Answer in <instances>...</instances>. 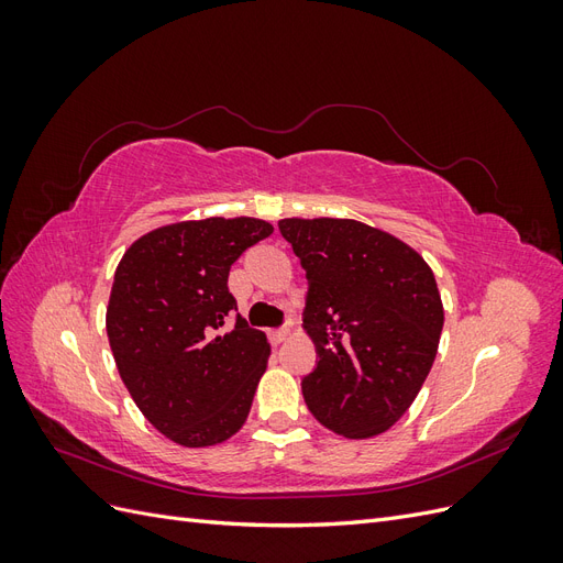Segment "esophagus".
I'll return each mask as SVG.
<instances>
[{
    "instance_id": "esophagus-1",
    "label": "esophagus",
    "mask_w": 563,
    "mask_h": 563,
    "mask_svg": "<svg viewBox=\"0 0 563 563\" xmlns=\"http://www.w3.org/2000/svg\"><path fill=\"white\" fill-rule=\"evenodd\" d=\"M288 335H291V333H288V329H275V331H269L272 345H282Z\"/></svg>"
}]
</instances>
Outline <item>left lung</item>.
Instances as JSON below:
<instances>
[{
    "label": "left lung",
    "instance_id": "left-lung-1",
    "mask_svg": "<svg viewBox=\"0 0 563 563\" xmlns=\"http://www.w3.org/2000/svg\"><path fill=\"white\" fill-rule=\"evenodd\" d=\"M308 277L302 327L319 362L302 378L312 416L335 434L389 430L434 364L444 305L422 255L347 218H284Z\"/></svg>",
    "mask_w": 563,
    "mask_h": 563
}]
</instances>
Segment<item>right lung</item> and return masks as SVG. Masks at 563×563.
Segmentation results:
<instances>
[{
  "label": "right lung",
  "mask_w": 563,
  "mask_h": 563,
  "mask_svg": "<svg viewBox=\"0 0 563 563\" xmlns=\"http://www.w3.org/2000/svg\"><path fill=\"white\" fill-rule=\"evenodd\" d=\"M258 218L185 220L143 234L114 272L108 338L143 416L187 449L240 432L265 373L267 335L236 314L232 263L272 234Z\"/></svg>",
  "instance_id": "right-lung-1"
}]
</instances>
